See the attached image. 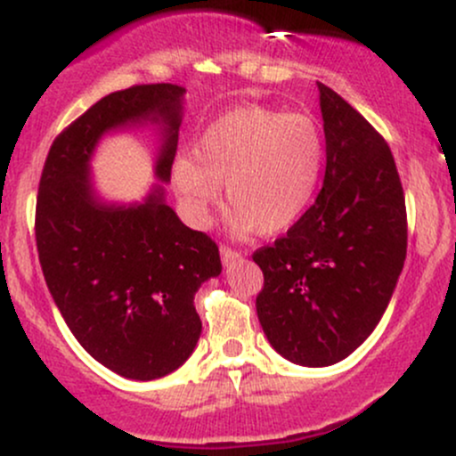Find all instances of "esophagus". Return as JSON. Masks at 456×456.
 I'll use <instances>...</instances> for the list:
<instances>
[{"instance_id": "1", "label": "esophagus", "mask_w": 456, "mask_h": 456, "mask_svg": "<svg viewBox=\"0 0 456 456\" xmlns=\"http://www.w3.org/2000/svg\"><path fill=\"white\" fill-rule=\"evenodd\" d=\"M221 257H223V261L224 264H229V261H233V259H238L240 257V250H235V248H232V246H221Z\"/></svg>"}]
</instances>
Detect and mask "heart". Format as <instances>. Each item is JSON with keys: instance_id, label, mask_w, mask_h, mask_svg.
Wrapping results in <instances>:
<instances>
[{"instance_id": "obj_1", "label": "heart", "mask_w": 456, "mask_h": 456, "mask_svg": "<svg viewBox=\"0 0 456 456\" xmlns=\"http://www.w3.org/2000/svg\"><path fill=\"white\" fill-rule=\"evenodd\" d=\"M322 165L323 139L308 115L246 104L208 124L192 156H175L171 184L197 227L210 223L224 182L232 232L272 235L305 214Z\"/></svg>"}]
</instances>
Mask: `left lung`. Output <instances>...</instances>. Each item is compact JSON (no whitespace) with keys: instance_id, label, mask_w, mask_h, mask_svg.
I'll return each instance as SVG.
<instances>
[{"instance_id":"1","label":"left lung","mask_w":456,"mask_h":456,"mask_svg":"<svg viewBox=\"0 0 456 456\" xmlns=\"http://www.w3.org/2000/svg\"><path fill=\"white\" fill-rule=\"evenodd\" d=\"M326 177L308 210L253 261L272 347L302 366L347 358L388 306L407 253V210L386 139L319 83Z\"/></svg>"}]
</instances>
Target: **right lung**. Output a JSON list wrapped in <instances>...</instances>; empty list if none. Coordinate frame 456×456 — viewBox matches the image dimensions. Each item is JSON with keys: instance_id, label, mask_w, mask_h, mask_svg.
<instances>
[{"instance_id": "1", "label": "right lung", "mask_w": 456, "mask_h": 456, "mask_svg": "<svg viewBox=\"0 0 456 456\" xmlns=\"http://www.w3.org/2000/svg\"><path fill=\"white\" fill-rule=\"evenodd\" d=\"M180 86L150 83L109 94L57 134L36 199V246L61 317L92 358L128 379H156L186 362L201 334L195 291L221 274L218 246L192 232L156 188L141 206L94 201L87 160L109 128L165 122L156 174L171 177Z\"/></svg>"}]
</instances>
